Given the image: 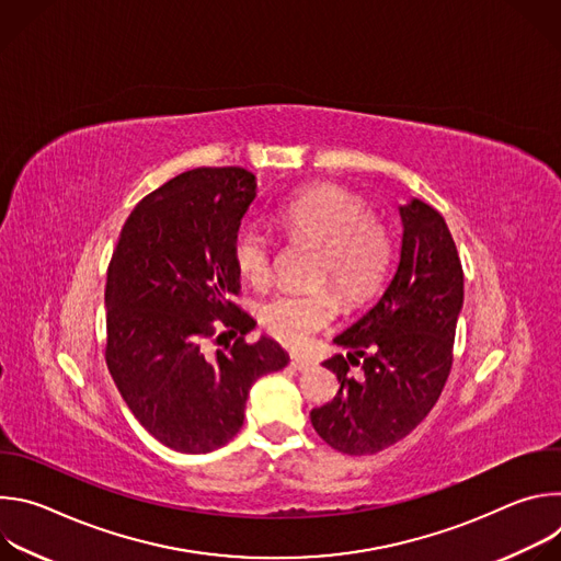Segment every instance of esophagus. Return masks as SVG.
Listing matches in <instances>:
<instances>
[{
    "mask_svg": "<svg viewBox=\"0 0 561 561\" xmlns=\"http://www.w3.org/2000/svg\"><path fill=\"white\" fill-rule=\"evenodd\" d=\"M290 366H293L295 370H306V368L310 366V362H308V359H304V357L293 355V357H290Z\"/></svg>",
    "mask_w": 561,
    "mask_h": 561,
    "instance_id": "34e87169",
    "label": "esophagus"
}]
</instances>
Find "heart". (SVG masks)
Returning a JSON list of instances; mask_svg holds the SVG:
<instances>
[{"label": "heart", "mask_w": 561, "mask_h": 561, "mask_svg": "<svg viewBox=\"0 0 561 561\" xmlns=\"http://www.w3.org/2000/svg\"><path fill=\"white\" fill-rule=\"evenodd\" d=\"M277 221L290 239L322 249L314 282L335 284L346 306H359L381 288L392 262V237L357 193L335 184L310 186L279 206ZM230 255L249 284L262 288L271 282L275 244L264 228L239 226ZM337 310L331 288L279 293L262 304L260 322L275 342L304 348L333 322Z\"/></svg>", "instance_id": "1"}]
</instances>
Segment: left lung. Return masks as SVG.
Returning a JSON list of instances; mask_svg holds the SVG:
<instances>
[{
  "mask_svg": "<svg viewBox=\"0 0 561 561\" xmlns=\"http://www.w3.org/2000/svg\"><path fill=\"white\" fill-rule=\"evenodd\" d=\"M402 213V249L379 301L335 337L348 355L324 362L340 392L310 424L344 455H373L404 439L435 407L453 368L463 268L444 217L413 199ZM365 375L355 380L350 368Z\"/></svg>",
  "mask_w": 561,
  "mask_h": 561,
  "instance_id": "obj_1",
  "label": "left lung"
}]
</instances>
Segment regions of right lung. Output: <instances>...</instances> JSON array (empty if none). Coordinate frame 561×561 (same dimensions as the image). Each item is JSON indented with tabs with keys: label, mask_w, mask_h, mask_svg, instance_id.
Here are the masks:
<instances>
[{
	"label": "right lung",
	"mask_w": 561,
	"mask_h": 561,
	"mask_svg": "<svg viewBox=\"0 0 561 561\" xmlns=\"http://www.w3.org/2000/svg\"><path fill=\"white\" fill-rule=\"evenodd\" d=\"M255 197L247 169L186 171L130 210L108 264L106 366L137 422L180 453L230 442L251 386L288 362L268 337L247 342L255 319L232 301L230 244Z\"/></svg>",
	"instance_id": "obj_1"
}]
</instances>
